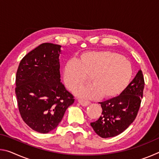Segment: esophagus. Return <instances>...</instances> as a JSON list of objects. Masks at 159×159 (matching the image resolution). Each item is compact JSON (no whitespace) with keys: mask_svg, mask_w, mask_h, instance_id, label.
Listing matches in <instances>:
<instances>
[{"mask_svg":"<svg viewBox=\"0 0 159 159\" xmlns=\"http://www.w3.org/2000/svg\"><path fill=\"white\" fill-rule=\"evenodd\" d=\"M79 102L80 103V105L83 107H86L89 105L90 104V102L89 101H85V100H83V99H79Z\"/></svg>","mask_w":159,"mask_h":159,"instance_id":"34e87169","label":"esophagus"}]
</instances>
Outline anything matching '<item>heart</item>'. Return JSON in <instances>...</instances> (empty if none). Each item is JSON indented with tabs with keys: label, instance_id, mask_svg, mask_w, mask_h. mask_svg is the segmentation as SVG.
Instances as JSON below:
<instances>
[{
	"label": "heart",
	"instance_id": "1",
	"mask_svg": "<svg viewBox=\"0 0 159 159\" xmlns=\"http://www.w3.org/2000/svg\"><path fill=\"white\" fill-rule=\"evenodd\" d=\"M131 62L120 54L111 51H90L80 55L79 60L66 64L64 80L73 90L87 82L91 85L78 88L75 94L80 98H110L125 89L133 76Z\"/></svg>",
	"mask_w": 159,
	"mask_h": 159
}]
</instances>
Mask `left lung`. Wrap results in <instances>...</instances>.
Listing matches in <instances>:
<instances>
[{
    "label": "left lung",
    "mask_w": 159,
    "mask_h": 159,
    "mask_svg": "<svg viewBox=\"0 0 159 159\" xmlns=\"http://www.w3.org/2000/svg\"><path fill=\"white\" fill-rule=\"evenodd\" d=\"M144 80L141 69L125 89L108 100L99 102L102 108L99 119L90 123L93 130L102 138L122 133L138 115L143 96Z\"/></svg>",
    "instance_id": "8db88e82"
}]
</instances>
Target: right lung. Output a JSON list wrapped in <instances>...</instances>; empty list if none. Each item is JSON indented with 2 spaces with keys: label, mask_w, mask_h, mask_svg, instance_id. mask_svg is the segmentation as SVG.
<instances>
[{
  "label": "right lung",
  "mask_w": 159,
  "mask_h": 159,
  "mask_svg": "<svg viewBox=\"0 0 159 159\" xmlns=\"http://www.w3.org/2000/svg\"><path fill=\"white\" fill-rule=\"evenodd\" d=\"M61 45L45 43L21 60L16 74L19 111L32 130L48 133L57 128L74 96L61 83Z\"/></svg>",
  "instance_id": "add662e5"
}]
</instances>
